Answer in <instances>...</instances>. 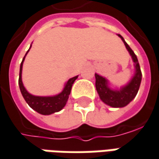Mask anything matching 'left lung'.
<instances>
[{
    "mask_svg": "<svg viewBox=\"0 0 159 159\" xmlns=\"http://www.w3.org/2000/svg\"><path fill=\"white\" fill-rule=\"evenodd\" d=\"M119 37L123 40L128 51L132 56V59L135 64V75L131 82L126 87L120 90H112L107 87V81L98 74H95L96 77V89L101 100L107 105L112 107H123L131 102L136 96L139 90L141 81H142V71L140 69L139 62L136 55L133 50L124 40V39L119 34Z\"/></svg>",
    "mask_w": 159,
    "mask_h": 159,
    "instance_id": "1",
    "label": "left lung"
}]
</instances>
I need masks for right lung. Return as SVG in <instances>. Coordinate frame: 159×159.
I'll list each match as a JSON object with an SVG mask.
<instances>
[{
	"label": "right lung",
	"instance_id": "obj_1",
	"mask_svg": "<svg viewBox=\"0 0 159 159\" xmlns=\"http://www.w3.org/2000/svg\"><path fill=\"white\" fill-rule=\"evenodd\" d=\"M29 51V50H28ZM26 52V54H27ZM25 54V55H26ZM25 56L23 59L21 65H20V72H19V80H18V84H19L20 90L21 93L25 99V101L27 102V104L30 106L33 110H35L36 112H38L40 114L43 115H48L53 112H59L65 107L66 103L68 101L72 85L74 84L75 79L77 78V75L75 76L73 78L70 79L67 82V84L65 85V88L62 90V92H61L60 94H58L56 96L53 97H36L30 94L27 90H25V86L23 85L22 83V68H23V62L25 61Z\"/></svg>",
	"mask_w": 159,
	"mask_h": 159
}]
</instances>
